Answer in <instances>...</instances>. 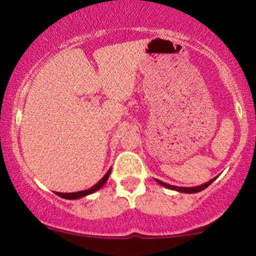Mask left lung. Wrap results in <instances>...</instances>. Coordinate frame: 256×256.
Returning a JSON list of instances; mask_svg holds the SVG:
<instances>
[{"label":"left lung","mask_w":256,"mask_h":256,"mask_svg":"<svg viewBox=\"0 0 256 256\" xmlns=\"http://www.w3.org/2000/svg\"><path fill=\"white\" fill-rule=\"evenodd\" d=\"M216 178L210 179V182H207V183H204V184L198 185V186H190V188H184V186H176V185L167 184V183H165V182H162V180H158V179H155V180H156L158 183L160 184V185H162V186L167 188V189L174 190V192H184V194H195V192H202V190H204L206 188H207V186H210V185L212 184L214 180H216Z\"/></svg>","instance_id":"8db88e82"}]
</instances>
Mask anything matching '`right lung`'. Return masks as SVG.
Returning a JSON list of instances; mask_svg holds the SVG:
<instances>
[{
	"label": "right lung",
	"mask_w": 256,
	"mask_h": 256,
	"mask_svg": "<svg viewBox=\"0 0 256 256\" xmlns=\"http://www.w3.org/2000/svg\"><path fill=\"white\" fill-rule=\"evenodd\" d=\"M110 171H112V168L108 170V172L104 176V178H102L98 184H95L94 186H91L90 189L83 190V192H55V194H56L58 196H60V198H66V200H77V198H84V196L90 195V194H94L95 192H98V190L101 189V188L106 184V182H107L108 177H110Z\"/></svg>",
	"instance_id": "obj_1"
}]
</instances>
